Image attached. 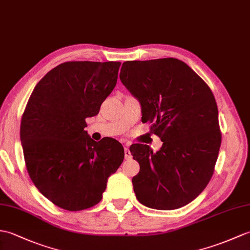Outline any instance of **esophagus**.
I'll return each mask as SVG.
<instances>
[{
    "label": "esophagus",
    "instance_id": "34e87169",
    "mask_svg": "<svg viewBox=\"0 0 250 250\" xmlns=\"http://www.w3.org/2000/svg\"><path fill=\"white\" fill-rule=\"evenodd\" d=\"M131 158H132V155H131V152H130L129 148L125 147V160H129V159H131Z\"/></svg>",
    "mask_w": 250,
    "mask_h": 250
}]
</instances>
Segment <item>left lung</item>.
Wrapping results in <instances>:
<instances>
[{"label": "left lung", "instance_id": "1", "mask_svg": "<svg viewBox=\"0 0 250 250\" xmlns=\"http://www.w3.org/2000/svg\"><path fill=\"white\" fill-rule=\"evenodd\" d=\"M123 84L142 105L150 132L163 142L130 147L139 172L132 183L137 200L156 210H176L193 201L214 173L222 144L218 109L210 87L182 61L168 57L127 61Z\"/></svg>", "mask_w": 250, "mask_h": 250}]
</instances>
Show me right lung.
I'll use <instances>...</instances> for the list:
<instances>
[{
    "label": "right lung",
    "mask_w": 250,
    "mask_h": 250,
    "mask_svg": "<svg viewBox=\"0 0 250 250\" xmlns=\"http://www.w3.org/2000/svg\"><path fill=\"white\" fill-rule=\"evenodd\" d=\"M119 62H66L35 86L22 115L20 137L35 187L52 204L81 211L102 199L107 178L125 158L113 138L95 142L86 118L100 111L117 83Z\"/></svg>",
    "instance_id": "add662e5"
}]
</instances>
